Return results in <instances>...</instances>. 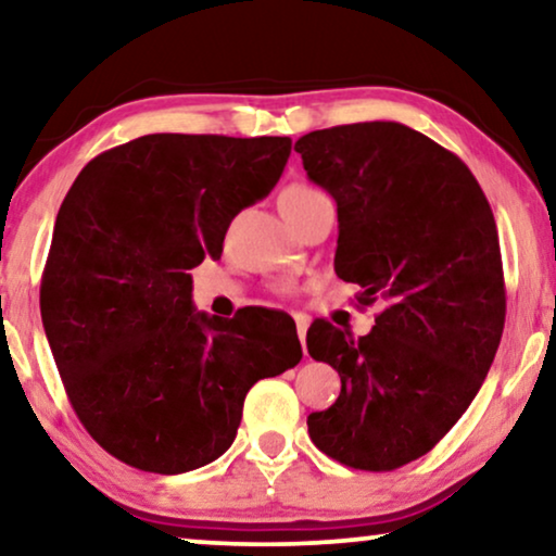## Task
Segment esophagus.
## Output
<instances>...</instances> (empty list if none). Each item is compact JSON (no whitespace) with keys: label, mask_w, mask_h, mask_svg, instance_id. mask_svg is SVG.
<instances>
[{"label":"esophagus","mask_w":556,"mask_h":556,"mask_svg":"<svg viewBox=\"0 0 556 556\" xmlns=\"http://www.w3.org/2000/svg\"><path fill=\"white\" fill-rule=\"evenodd\" d=\"M308 316L303 314H295V331H299V339H301V346L303 352H306V331H308Z\"/></svg>","instance_id":"obj_1"}]
</instances>
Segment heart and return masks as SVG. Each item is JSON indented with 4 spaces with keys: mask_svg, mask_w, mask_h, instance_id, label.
<instances>
[{
    "mask_svg": "<svg viewBox=\"0 0 556 556\" xmlns=\"http://www.w3.org/2000/svg\"><path fill=\"white\" fill-rule=\"evenodd\" d=\"M316 194H321V192H318L316 187L306 185V181H291V185H286L283 189H280L278 207H280V212H283L288 207H295V204L311 200V197H316Z\"/></svg>",
    "mask_w": 556,
    "mask_h": 556,
    "instance_id": "b5f03b06",
    "label": "heart"
}]
</instances>
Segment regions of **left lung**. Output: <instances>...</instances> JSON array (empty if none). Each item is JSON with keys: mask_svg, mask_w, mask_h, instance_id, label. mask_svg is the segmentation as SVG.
Returning a JSON list of instances; mask_svg holds the SVG:
<instances>
[{"mask_svg": "<svg viewBox=\"0 0 556 556\" xmlns=\"http://www.w3.org/2000/svg\"><path fill=\"white\" fill-rule=\"evenodd\" d=\"M308 179L339 212L333 268L384 308L354 339L329 321L306 333L341 392L308 415L318 451L356 470H394L430 453L489 375L506 318L498 230L481 185L420 131L369 121L295 141Z\"/></svg>", "mask_w": 556, "mask_h": 556, "instance_id": "1", "label": "left lung"}]
</instances>
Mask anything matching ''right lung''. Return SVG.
I'll use <instances>...</instances> for the list:
<instances>
[{
  "label": "right lung",
  "mask_w": 556,
  "mask_h": 556,
  "mask_svg": "<svg viewBox=\"0 0 556 556\" xmlns=\"http://www.w3.org/2000/svg\"><path fill=\"white\" fill-rule=\"evenodd\" d=\"M288 136L149 134L83 166L60 204L40 311L67 400L126 466L187 473L232 445L257 379L301 362L288 314L194 311L192 276L276 187Z\"/></svg>",
  "instance_id": "right-lung-1"
}]
</instances>
